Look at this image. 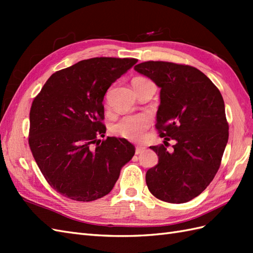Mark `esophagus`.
<instances>
[{"instance_id":"obj_1","label":"esophagus","mask_w":253,"mask_h":253,"mask_svg":"<svg viewBox=\"0 0 253 253\" xmlns=\"http://www.w3.org/2000/svg\"><path fill=\"white\" fill-rule=\"evenodd\" d=\"M143 150H144V147H142V146H137V147H136V154L142 153Z\"/></svg>"}]
</instances>
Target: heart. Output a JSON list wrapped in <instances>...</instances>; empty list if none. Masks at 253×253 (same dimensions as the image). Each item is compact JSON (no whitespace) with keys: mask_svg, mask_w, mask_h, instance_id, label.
Segmentation results:
<instances>
[{"mask_svg":"<svg viewBox=\"0 0 253 253\" xmlns=\"http://www.w3.org/2000/svg\"><path fill=\"white\" fill-rule=\"evenodd\" d=\"M148 80L143 77H136L132 79V84ZM150 125L149 116L144 114L136 115H127L120 118L116 123H114L111 127L112 132L114 135L125 138L130 141H140L144 136V131Z\"/></svg>","mask_w":253,"mask_h":253,"instance_id":"heart-1","label":"heart"}]
</instances>
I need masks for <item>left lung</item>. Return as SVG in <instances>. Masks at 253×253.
<instances>
[{
  "instance_id": "obj_1",
  "label": "left lung",
  "mask_w": 253,
  "mask_h": 253,
  "mask_svg": "<svg viewBox=\"0 0 253 253\" xmlns=\"http://www.w3.org/2000/svg\"><path fill=\"white\" fill-rule=\"evenodd\" d=\"M135 69L161 88L155 128L165 141L150 147L159 162L148 169L147 186L162 201H190L221 166L229 129L223 96L206 75L185 64L148 61ZM169 140L175 141L171 149Z\"/></svg>"
}]
</instances>
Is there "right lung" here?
<instances>
[{
  "label": "right lung",
  "mask_w": 253,
  "mask_h": 253,
  "mask_svg": "<svg viewBox=\"0 0 253 253\" xmlns=\"http://www.w3.org/2000/svg\"><path fill=\"white\" fill-rule=\"evenodd\" d=\"M137 58L93 57L57 71L32 101L28 143L53 189L75 201L107 195L135 154L125 139L103 138V99Z\"/></svg>",
  "instance_id": "obj_1"
}]
</instances>
